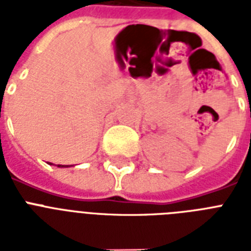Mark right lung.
Wrapping results in <instances>:
<instances>
[{
    "mask_svg": "<svg viewBox=\"0 0 251 251\" xmlns=\"http://www.w3.org/2000/svg\"><path fill=\"white\" fill-rule=\"evenodd\" d=\"M58 167H65V165H58Z\"/></svg>",
    "mask_w": 251,
    "mask_h": 251,
    "instance_id": "right-lung-1",
    "label": "right lung"
}]
</instances>
